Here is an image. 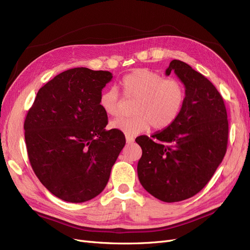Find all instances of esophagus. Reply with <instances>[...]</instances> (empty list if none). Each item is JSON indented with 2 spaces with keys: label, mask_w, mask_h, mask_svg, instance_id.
I'll list each match as a JSON object with an SVG mask.
<instances>
[{
  "label": "esophagus",
  "mask_w": 250,
  "mask_h": 250,
  "mask_svg": "<svg viewBox=\"0 0 250 250\" xmlns=\"http://www.w3.org/2000/svg\"><path fill=\"white\" fill-rule=\"evenodd\" d=\"M134 142V139L132 137H128V135H126V143L127 144H132Z\"/></svg>",
  "instance_id": "obj_1"
}]
</instances>
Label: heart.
Returning <instances> with one entry per match:
<instances>
[{"label": "heart", "instance_id": "1", "mask_svg": "<svg viewBox=\"0 0 250 250\" xmlns=\"http://www.w3.org/2000/svg\"><path fill=\"white\" fill-rule=\"evenodd\" d=\"M124 97L137 100L133 106L134 117L119 118L110 122L112 129L135 137L148 130L164 129L175 121L184 107L186 90L179 80L165 79L163 75L148 69H139L126 75L121 82ZM99 104L109 116L120 115L122 101L116 87H108L100 95Z\"/></svg>", "mask_w": 250, "mask_h": 250}]
</instances>
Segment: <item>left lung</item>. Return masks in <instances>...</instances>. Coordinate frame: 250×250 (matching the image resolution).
I'll return each instance as SVG.
<instances>
[{
  "instance_id": "8db88e82",
  "label": "left lung",
  "mask_w": 250,
  "mask_h": 250,
  "mask_svg": "<svg viewBox=\"0 0 250 250\" xmlns=\"http://www.w3.org/2000/svg\"><path fill=\"white\" fill-rule=\"evenodd\" d=\"M174 71L184 83L186 100L178 118L152 138H137L142 148L138 163L141 185L155 198L177 202L206 187L221 164L229 140V121L222 96L208 78L174 59Z\"/></svg>"
}]
</instances>
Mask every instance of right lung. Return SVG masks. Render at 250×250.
<instances>
[{
	"mask_svg": "<svg viewBox=\"0 0 250 250\" xmlns=\"http://www.w3.org/2000/svg\"><path fill=\"white\" fill-rule=\"evenodd\" d=\"M107 71L75 67L60 73L37 93L24 123L30 164L41 183L56 197L88 201L106 187L125 135L106 130L99 104Z\"/></svg>",
	"mask_w": 250,
	"mask_h": 250,
	"instance_id": "add662e5",
	"label": "right lung"
}]
</instances>
